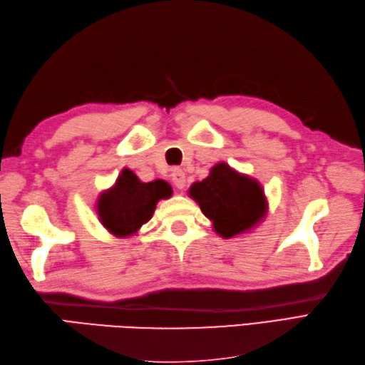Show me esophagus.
<instances>
[{
  "mask_svg": "<svg viewBox=\"0 0 365 365\" xmlns=\"http://www.w3.org/2000/svg\"><path fill=\"white\" fill-rule=\"evenodd\" d=\"M173 183L175 185V187L178 190H183L185 185H187V175H185V173L182 169H174L173 170Z\"/></svg>",
  "mask_w": 365,
  "mask_h": 365,
  "instance_id": "obj_1",
  "label": "esophagus"
}]
</instances>
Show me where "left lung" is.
<instances>
[{
  "label": "left lung",
  "instance_id": "left-lung-1",
  "mask_svg": "<svg viewBox=\"0 0 365 365\" xmlns=\"http://www.w3.org/2000/svg\"><path fill=\"white\" fill-rule=\"evenodd\" d=\"M188 192L222 238L247 234L267 218L268 200L260 182L224 161L216 163L202 182L192 183Z\"/></svg>",
  "mask_w": 365,
  "mask_h": 365
}]
</instances>
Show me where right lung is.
Listing matches in <instances>:
<instances>
[{"label":"right lung","instance_id":"1","mask_svg":"<svg viewBox=\"0 0 365 365\" xmlns=\"http://www.w3.org/2000/svg\"><path fill=\"white\" fill-rule=\"evenodd\" d=\"M173 196L165 180L141 182L130 169H122L111 188L100 192L97 215L102 226L114 237H133L152 218L158 200Z\"/></svg>","mask_w":365,"mask_h":365}]
</instances>
